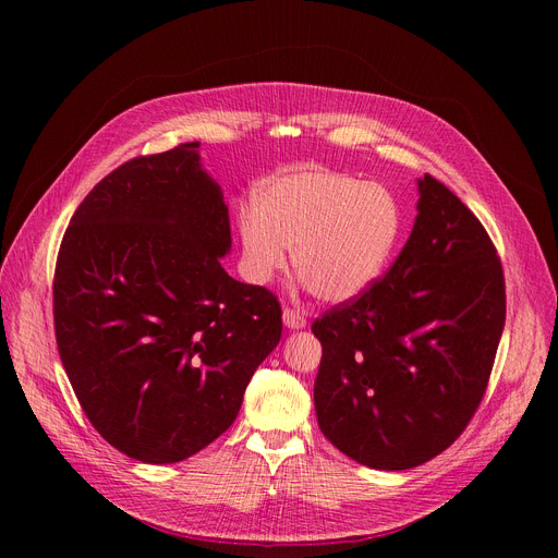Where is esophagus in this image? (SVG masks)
<instances>
[{"mask_svg": "<svg viewBox=\"0 0 558 558\" xmlns=\"http://www.w3.org/2000/svg\"><path fill=\"white\" fill-rule=\"evenodd\" d=\"M282 320H284V326H287L289 330H303V328L307 326V318L303 316V312L291 310V307H284Z\"/></svg>", "mask_w": 558, "mask_h": 558, "instance_id": "1", "label": "esophagus"}]
</instances>
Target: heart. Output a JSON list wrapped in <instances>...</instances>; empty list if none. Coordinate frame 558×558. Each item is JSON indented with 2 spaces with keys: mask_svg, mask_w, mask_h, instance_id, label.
Here are the masks:
<instances>
[{
  "mask_svg": "<svg viewBox=\"0 0 558 558\" xmlns=\"http://www.w3.org/2000/svg\"><path fill=\"white\" fill-rule=\"evenodd\" d=\"M404 226L398 196L379 183L330 169L282 175L238 221L246 276L267 284L294 269L326 303H348L385 274Z\"/></svg>",
  "mask_w": 558,
  "mask_h": 558,
  "instance_id": "obj_1",
  "label": "heart"
}]
</instances>
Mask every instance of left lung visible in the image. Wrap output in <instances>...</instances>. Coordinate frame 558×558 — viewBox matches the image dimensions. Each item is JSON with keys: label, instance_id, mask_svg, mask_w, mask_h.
Masks as SVG:
<instances>
[{"label": "left lung", "instance_id": "obj_1", "mask_svg": "<svg viewBox=\"0 0 558 558\" xmlns=\"http://www.w3.org/2000/svg\"><path fill=\"white\" fill-rule=\"evenodd\" d=\"M412 234L385 278L316 318L320 432L375 471H409L473 418L502 339L500 257L480 219L429 173Z\"/></svg>", "mask_w": 558, "mask_h": 558}]
</instances>
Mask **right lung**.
Masks as SVG:
<instances>
[{
	"instance_id": "1",
	"label": "right lung",
	"mask_w": 558,
	"mask_h": 558,
	"mask_svg": "<svg viewBox=\"0 0 558 558\" xmlns=\"http://www.w3.org/2000/svg\"><path fill=\"white\" fill-rule=\"evenodd\" d=\"M230 246L198 142L117 167L65 230L58 353L85 416L131 459L175 463L210 446L280 341L278 299L226 274Z\"/></svg>"
}]
</instances>
